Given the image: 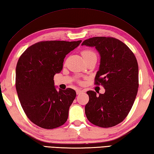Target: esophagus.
I'll return each instance as SVG.
<instances>
[{
	"mask_svg": "<svg viewBox=\"0 0 154 154\" xmlns=\"http://www.w3.org/2000/svg\"><path fill=\"white\" fill-rule=\"evenodd\" d=\"M82 92H83V91H82V90H80V89L76 90V94H80L81 93H82Z\"/></svg>",
	"mask_w": 154,
	"mask_h": 154,
	"instance_id": "esophagus-1",
	"label": "esophagus"
}]
</instances>
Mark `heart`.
<instances>
[{"label":"heart","mask_w":154,"mask_h":154,"mask_svg":"<svg viewBox=\"0 0 154 154\" xmlns=\"http://www.w3.org/2000/svg\"><path fill=\"white\" fill-rule=\"evenodd\" d=\"M82 55L84 57V59H85L86 57L93 56V55H96V54L94 51H92L91 50H85L82 52Z\"/></svg>","instance_id":"heart-1"}]
</instances>
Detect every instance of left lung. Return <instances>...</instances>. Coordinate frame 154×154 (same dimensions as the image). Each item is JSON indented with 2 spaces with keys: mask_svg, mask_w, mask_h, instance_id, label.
Returning <instances> with one entry per match:
<instances>
[{
  "mask_svg": "<svg viewBox=\"0 0 154 154\" xmlns=\"http://www.w3.org/2000/svg\"><path fill=\"white\" fill-rule=\"evenodd\" d=\"M82 45L94 47L100 54L95 85H103L105 92L98 97L94 91L86 92L89 101L85 113L90 122L108 128L125 119L134 103L139 87L137 61L124 43L113 37H94Z\"/></svg>",
  "mask_w": 154,
  "mask_h": 154,
  "instance_id": "left-lung-1",
  "label": "left lung"
}]
</instances>
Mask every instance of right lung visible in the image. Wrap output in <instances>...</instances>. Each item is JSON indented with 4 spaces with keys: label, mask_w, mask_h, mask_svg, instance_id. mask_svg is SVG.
Wrapping results in <instances>:
<instances>
[{
    "label": "right lung",
    "mask_w": 154,
    "mask_h": 154,
    "mask_svg": "<svg viewBox=\"0 0 154 154\" xmlns=\"http://www.w3.org/2000/svg\"><path fill=\"white\" fill-rule=\"evenodd\" d=\"M77 42H40L28 48L16 67V90L23 111L31 122L43 129L62 126L76 98L74 90L57 91L54 75L62 71L66 55Z\"/></svg>",
    "instance_id": "right-lung-1"
}]
</instances>
